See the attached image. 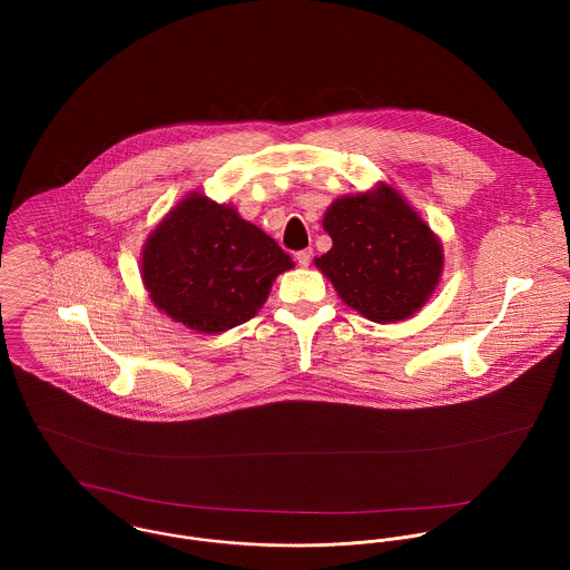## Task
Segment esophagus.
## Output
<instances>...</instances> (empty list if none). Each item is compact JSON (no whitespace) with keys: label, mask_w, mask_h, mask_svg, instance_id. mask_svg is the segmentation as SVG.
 I'll return each mask as SVG.
<instances>
[{"label":"esophagus","mask_w":570,"mask_h":570,"mask_svg":"<svg viewBox=\"0 0 570 570\" xmlns=\"http://www.w3.org/2000/svg\"><path fill=\"white\" fill-rule=\"evenodd\" d=\"M312 256H314V252H312V249H301V252H296V261H298V265H301V267H309Z\"/></svg>","instance_id":"1"}]
</instances>
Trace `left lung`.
Here are the masks:
<instances>
[{"label": "left lung", "mask_w": 570, "mask_h": 570, "mask_svg": "<svg viewBox=\"0 0 570 570\" xmlns=\"http://www.w3.org/2000/svg\"><path fill=\"white\" fill-rule=\"evenodd\" d=\"M331 249L316 267L344 305L389 325L414 316L443 274V244L406 197L377 181L366 193L342 195L323 217Z\"/></svg>", "instance_id": "1"}]
</instances>
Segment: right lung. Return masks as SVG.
I'll return each instance as SVG.
<instances>
[{
	"label": "right lung",
	"mask_w": 570,
	"mask_h": 570,
	"mask_svg": "<svg viewBox=\"0 0 570 570\" xmlns=\"http://www.w3.org/2000/svg\"><path fill=\"white\" fill-rule=\"evenodd\" d=\"M140 276L151 303L173 323L224 333L258 314L289 254L230 204L193 190L147 237Z\"/></svg>",
	"instance_id": "right-lung-1"
}]
</instances>
